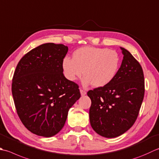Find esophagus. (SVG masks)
I'll return each instance as SVG.
<instances>
[{
  "mask_svg": "<svg viewBox=\"0 0 159 159\" xmlns=\"http://www.w3.org/2000/svg\"><path fill=\"white\" fill-rule=\"evenodd\" d=\"M80 94H81L82 96L85 95L86 93H87V92L85 91V90H83V89H80Z\"/></svg>",
  "mask_w": 159,
  "mask_h": 159,
  "instance_id": "esophagus-1",
  "label": "esophagus"
}]
</instances>
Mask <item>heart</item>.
Instances as JSON below:
<instances>
[{"label": "heart", "instance_id": "heart-1", "mask_svg": "<svg viewBox=\"0 0 159 159\" xmlns=\"http://www.w3.org/2000/svg\"><path fill=\"white\" fill-rule=\"evenodd\" d=\"M120 58L118 53L104 48L86 46L74 52L73 58L66 57L63 61L65 76L70 80L85 76L84 85L91 83L101 88L112 80L118 71Z\"/></svg>", "mask_w": 159, "mask_h": 159}]
</instances>
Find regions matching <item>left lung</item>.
Here are the masks:
<instances>
[{"label":"left lung","mask_w":159,"mask_h":159,"mask_svg":"<svg viewBox=\"0 0 159 159\" xmlns=\"http://www.w3.org/2000/svg\"><path fill=\"white\" fill-rule=\"evenodd\" d=\"M123 59L114 79L107 85L88 92L92 101L89 120L103 137H117L137 119L145 93L141 65L129 51L120 48Z\"/></svg>","instance_id":"left-lung-1"}]
</instances>
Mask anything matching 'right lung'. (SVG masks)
<instances>
[{
    "label": "right lung",
    "instance_id": "1",
    "mask_svg": "<svg viewBox=\"0 0 159 159\" xmlns=\"http://www.w3.org/2000/svg\"><path fill=\"white\" fill-rule=\"evenodd\" d=\"M68 48L45 43L27 52L16 68L11 84L17 114L34 134L51 137L63 128L70 108L80 97L79 85L63 74Z\"/></svg>",
    "mask_w": 159,
    "mask_h": 159
}]
</instances>
